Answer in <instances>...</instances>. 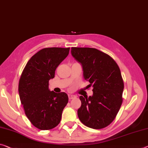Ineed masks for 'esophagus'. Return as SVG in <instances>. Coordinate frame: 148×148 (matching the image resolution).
<instances>
[{
  "label": "esophagus",
  "mask_w": 148,
  "mask_h": 148,
  "mask_svg": "<svg viewBox=\"0 0 148 148\" xmlns=\"http://www.w3.org/2000/svg\"><path fill=\"white\" fill-rule=\"evenodd\" d=\"M74 97H75V95H70V94H69V99H70V100L72 99H73V98H74Z\"/></svg>",
  "instance_id": "esophagus-1"
}]
</instances>
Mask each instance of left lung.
Masks as SVG:
<instances>
[{
	"mask_svg": "<svg viewBox=\"0 0 148 148\" xmlns=\"http://www.w3.org/2000/svg\"><path fill=\"white\" fill-rule=\"evenodd\" d=\"M71 53L83 69L84 78L93 87V95L80 96L78 116L84 125L103 128L114 119L123 103L124 82L118 64L109 55L94 48L72 47Z\"/></svg>",
	"mask_w": 148,
	"mask_h": 148,
	"instance_id": "1",
	"label": "left lung"
}]
</instances>
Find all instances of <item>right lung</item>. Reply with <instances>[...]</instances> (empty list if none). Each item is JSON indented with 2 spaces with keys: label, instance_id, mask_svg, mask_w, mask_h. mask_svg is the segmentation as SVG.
Listing matches in <instances>:
<instances>
[{
  "label": "right lung",
  "instance_id": "obj_1",
  "mask_svg": "<svg viewBox=\"0 0 148 148\" xmlns=\"http://www.w3.org/2000/svg\"><path fill=\"white\" fill-rule=\"evenodd\" d=\"M70 48H44L32 57L21 75L18 91L25 114L34 126L42 130L57 126L69 101L64 92L49 89V81L69 53Z\"/></svg>",
  "mask_w": 148,
  "mask_h": 148
}]
</instances>
